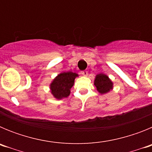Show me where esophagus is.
I'll return each mask as SVG.
<instances>
[{"label":"esophagus","mask_w":152,"mask_h":152,"mask_svg":"<svg viewBox=\"0 0 152 152\" xmlns=\"http://www.w3.org/2000/svg\"><path fill=\"white\" fill-rule=\"evenodd\" d=\"M88 72L87 71H83V72H81V75H84V76H88Z\"/></svg>","instance_id":"1"}]
</instances>
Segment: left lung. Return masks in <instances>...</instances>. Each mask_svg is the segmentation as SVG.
I'll return each instance as SVG.
<instances>
[{
  "label": "left lung",
  "mask_w": 152,
  "mask_h": 152,
  "mask_svg": "<svg viewBox=\"0 0 152 152\" xmlns=\"http://www.w3.org/2000/svg\"><path fill=\"white\" fill-rule=\"evenodd\" d=\"M94 85L100 94H106L113 88V83L107 75L99 74L96 76Z\"/></svg>",
  "instance_id": "left-lung-1"
}]
</instances>
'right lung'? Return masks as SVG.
Here are the masks:
<instances>
[{"label":"right lung","instance_id":"right-lung-1","mask_svg":"<svg viewBox=\"0 0 152 152\" xmlns=\"http://www.w3.org/2000/svg\"><path fill=\"white\" fill-rule=\"evenodd\" d=\"M76 73L72 72H63L58 75L50 85L51 92L57 99L65 98L69 96L70 90L73 87Z\"/></svg>","mask_w":152,"mask_h":152}]
</instances>
